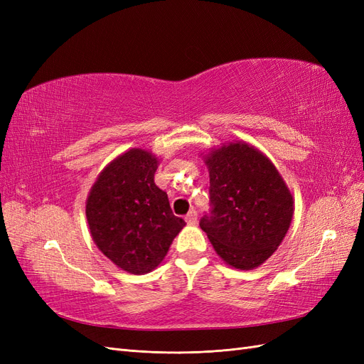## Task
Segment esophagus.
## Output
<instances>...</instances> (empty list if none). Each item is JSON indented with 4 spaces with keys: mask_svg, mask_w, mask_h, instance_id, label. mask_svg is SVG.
<instances>
[{
    "mask_svg": "<svg viewBox=\"0 0 364 364\" xmlns=\"http://www.w3.org/2000/svg\"><path fill=\"white\" fill-rule=\"evenodd\" d=\"M185 220H186V223H188V225H194L197 222V211H196V209H191V211L186 214Z\"/></svg>",
    "mask_w": 364,
    "mask_h": 364,
    "instance_id": "1",
    "label": "esophagus"
}]
</instances>
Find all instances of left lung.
I'll use <instances>...</instances> for the list:
<instances>
[{"instance_id":"8db88e82","label":"left lung","mask_w":364,"mask_h":364,"mask_svg":"<svg viewBox=\"0 0 364 364\" xmlns=\"http://www.w3.org/2000/svg\"><path fill=\"white\" fill-rule=\"evenodd\" d=\"M209 213L200 218L229 266L258 267L278 249L293 217V197L274 165L246 142L211 151Z\"/></svg>"}]
</instances>
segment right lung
I'll return each mask as SVG.
<instances>
[{"instance_id":"right-lung-1","label":"right lung","mask_w":364,"mask_h":364,"mask_svg":"<svg viewBox=\"0 0 364 364\" xmlns=\"http://www.w3.org/2000/svg\"><path fill=\"white\" fill-rule=\"evenodd\" d=\"M158 161L132 149L103 170L87 196L86 218L97 247L119 269L142 274L167 255L185 226L155 183Z\"/></svg>"}]
</instances>
